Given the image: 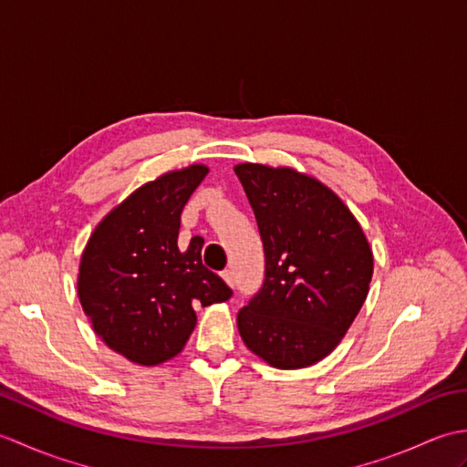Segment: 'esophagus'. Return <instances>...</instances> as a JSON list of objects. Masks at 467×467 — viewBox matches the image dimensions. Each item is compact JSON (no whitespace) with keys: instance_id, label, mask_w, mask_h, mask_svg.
Returning a JSON list of instances; mask_svg holds the SVG:
<instances>
[{"instance_id":"1","label":"esophagus","mask_w":467,"mask_h":467,"mask_svg":"<svg viewBox=\"0 0 467 467\" xmlns=\"http://www.w3.org/2000/svg\"><path fill=\"white\" fill-rule=\"evenodd\" d=\"M223 279H224V283L228 285V286H234V275H233V271H223Z\"/></svg>"}]
</instances>
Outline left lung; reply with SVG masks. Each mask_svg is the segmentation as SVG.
Masks as SVG:
<instances>
[{
    "label": "left lung",
    "instance_id": "obj_1",
    "mask_svg": "<svg viewBox=\"0 0 467 467\" xmlns=\"http://www.w3.org/2000/svg\"><path fill=\"white\" fill-rule=\"evenodd\" d=\"M234 172L265 246V283L236 317L244 345L276 369L325 359L369 293L373 253L329 186L291 166L243 162Z\"/></svg>",
    "mask_w": 467,
    "mask_h": 467
}]
</instances>
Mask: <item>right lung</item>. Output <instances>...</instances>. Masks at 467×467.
Listing matches in <instances>:
<instances>
[{
	"label": "right lung",
	"instance_id": "add662e5",
	"mask_svg": "<svg viewBox=\"0 0 467 467\" xmlns=\"http://www.w3.org/2000/svg\"><path fill=\"white\" fill-rule=\"evenodd\" d=\"M206 174L204 164L161 174L114 206L88 239L78 296L94 333L128 361L172 359L194 331V306L231 299L202 265L201 236L178 246L181 213Z\"/></svg>",
	"mask_w": 467,
	"mask_h": 467
}]
</instances>
